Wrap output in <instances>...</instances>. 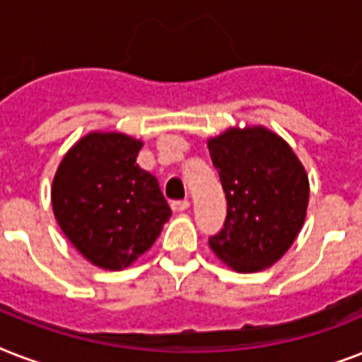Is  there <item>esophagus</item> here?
I'll return each mask as SVG.
<instances>
[{
	"label": "esophagus",
	"mask_w": 362,
	"mask_h": 362,
	"mask_svg": "<svg viewBox=\"0 0 362 362\" xmlns=\"http://www.w3.org/2000/svg\"><path fill=\"white\" fill-rule=\"evenodd\" d=\"M170 209L175 210V212H186L189 209V201H173Z\"/></svg>",
	"instance_id": "1"
}]
</instances>
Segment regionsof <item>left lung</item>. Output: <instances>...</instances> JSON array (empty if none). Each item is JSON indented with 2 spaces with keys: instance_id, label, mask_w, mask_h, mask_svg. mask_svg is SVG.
I'll return each mask as SVG.
<instances>
[{
  "instance_id": "obj_1",
  "label": "left lung",
  "mask_w": 362,
  "mask_h": 362,
  "mask_svg": "<svg viewBox=\"0 0 362 362\" xmlns=\"http://www.w3.org/2000/svg\"><path fill=\"white\" fill-rule=\"evenodd\" d=\"M206 144L227 199L226 226L210 238V247L237 272L269 269L304 226L306 169L293 148L264 125L229 127Z\"/></svg>"
}]
</instances>
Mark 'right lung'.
Wrapping results in <instances>:
<instances>
[{"instance_id":"right-lung-1","label":"right lung","mask_w":362,"mask_h":362,"mask_svg":"<svg viewBox=\"0 0 362 362\" xmlns=\"http://www.w3.org/2000/svg\"><path fill=\"white\" fill-rule=\"evenodd\" d=\"M141 148L142 141L120 131H90L54 175L50 199L59 229L99 269L131 267L170 218L158 178L136 165Z\"/></svg>"}]
</instances>
